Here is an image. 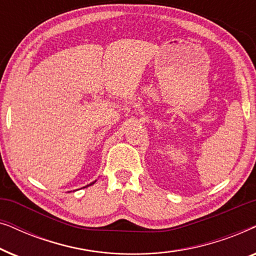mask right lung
Wrapping results in <instances>:
<instances>
[{"mask_svg": "<svg viewBox=\"0 0 256 256\" xmlns=\"http://www.w3.org/2000/svg\"><path fill=\"white\" fill-rule=\"evenodd\" d=\"M96 180H94V182H92V183H90V184H88V185H86V186H84V188H87V186H90V185H93L94 183H96Z\"/></svg>", "mask_w": 256, "mask_h": 256, "instance_id": "add662e5", "label": "right lung"}]
</instances>
